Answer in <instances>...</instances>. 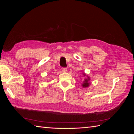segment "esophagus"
<instances>
[{
  "mask_svg": "<svg viewBox=\"0 0 134 134\" xmlns=\"http://www.w3.org/2000/svg\"><path fill=\"white\" fill-rule=\"evenodd\" d=\"M62 70L63 72H65L67 71V69L66 68H62Z\"/></svg>",
  "mask_w": 134,
  "mask_h": 134,
  "instance_id": "34e87169",
  "label": "esophagus"
}]
</instances>
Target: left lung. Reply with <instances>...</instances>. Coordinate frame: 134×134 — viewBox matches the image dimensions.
<instances>
[{
    "label": "left lung",
    "mask_w": 134,
    "mask_h": 134,
    "mask_svg": "<svg viewBox=\"0 0 134 134\" xmlns=\"http://www.w3.org/2000/svg\"><path fill=\"white\" fill-rule=\"evenodd\" d=\"M83 75L84 76H86V78L84 79L83 83H82V86L83 88H86L90 86L91 78H90V77L88 75H87L86 73H85V72H83Z\"/></svg>",
    "instance_id": "left-lung-1"
}]
</instances>
